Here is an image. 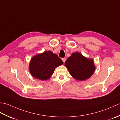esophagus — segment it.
I'll return each mask as SVG.
<instances>
[{"label": "esophagus", "instance_id": "esophagus-1", "mask_svg": "<svg viewBox=\"0 0 120 120\" xmlns=\"http://www.w3.org/2000/svg\"><path fill=\"white\" fill-rule=\"evenodd\" d=\"M62 60L63 61V62H65V61H66L65 58H62Z\"/></svg>", "mask_w": 120, "mask_h": 120}]
</instances>
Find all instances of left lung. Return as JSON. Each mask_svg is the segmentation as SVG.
<instances>
[{"instance_id": "8db88e82", "label": "left lung", "mask_w": 120, "mask_h": 120, "mask_svg": "<svg viewBox=\"0 0 120 120\" xmlns=\"http://www.w3.org/2000/svg\"><path fill=\"white\" fill-rule=\"evenodd\" d=\"M71 75L77 80L85 81L90 78L95 70L92 59L83 56L81 53H73L65 62Z\"/></svg>"}]
</instances>
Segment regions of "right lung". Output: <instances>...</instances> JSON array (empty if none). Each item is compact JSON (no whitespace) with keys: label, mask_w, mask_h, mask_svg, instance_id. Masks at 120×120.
I'll return each instance as SVG.
<instances>
[{"label":"right lung","mask_w":120,"mask_h":120,"mask_svg":"<svg viewBox=\"0 0 120 120\" xmlns=\"http://www.w3.org/2000/svg\"><path fill=\"white\" fill-rule=\"evenodd\" d=\"M63 64V62L57 54L51 51H45L31 59L29 72L35 78L41 80H48L53 74L55 68Z\"/></svg>","instance_id":"add662e5"}]
</instances>
